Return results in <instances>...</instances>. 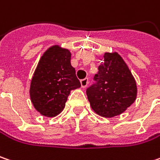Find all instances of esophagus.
I'll list each match as a JSON object with an SVG mask.
<instances>
[{"mask_svg":"<svg viewBox=\"0 0 160 160\" xmlns=\"http://www.w3.org/2000/svg\"><path fill=\"white\" fill-rule=\"evenodd\" d=\"M88 83H89L88 78H84V79H82V80H81V86H82V88H85V87H87Z\"/></svg>","mask_w":160,"mask_h":160,"instance_id":"34e87169","label":"esophagus"}]
</instances>
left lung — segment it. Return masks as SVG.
I'll list each match as a JSON object with an SVG mask.
<instances>
[{"label": "left lung", "instance_id": "left-lung-1", "mask_svg": "<svg viewBox=\"0 0 160 160\" xmlns=\"http://www.w3.org/2000/svg\"><path fill=\"white\" fill-rule=\"evenodd\" d=\"M94 76L96 84L86 89L92 111L112 118L124 112L137 97V84L129 67L117 52H105Z\"/></svg>", "mask_w": 160, "mask_h": 160}]
</instances>
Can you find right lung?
Wrapping results in <instances>:
<instances>
[{
    "label": "right lung",
    "mask_w": 160,
    "mask_h": 160,
    "mask_svg": "<svg viewBox=\"0 0 160 160\" xmlns=\"http://www.w3.org/2000/svg\"><path fill=\"white\" fill-rule=\"evenodd\" d=\"M70 60L69 49L53 45L38 61L30 82L29 96L41 115L48 118L58 115L66 106L71 90L81 86Z\"/></svg>",
    "instance_id": "obj_1"
}]
</instances>
